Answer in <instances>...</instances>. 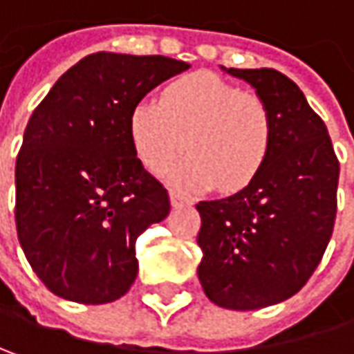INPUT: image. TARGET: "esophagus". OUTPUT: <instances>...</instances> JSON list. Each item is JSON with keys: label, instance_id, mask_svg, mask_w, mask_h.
<instances>
[{"label": "esophagus", "instance_id": "esophagus-1", "mask_svg": "<svg viewBox=\"0 0 354 354\" xmlns=\"http://www.w3.org/2000/svg\"><path fill=\"white\" fill-rule=\"evenodd\" d=\"M170 203H172V207H174V209H178V207L188 205L190 201H188L184 194H180V192H170Z\"/></svg>", "mask_w": 354, "mask_h": 354}]
</instances>
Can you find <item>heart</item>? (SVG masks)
I'll list each match as a JSON object with an SVG mask.
<instances>
[{
	"label": "heart",
	"instance_id": "b5f03b06",
	"mask_svg": "<svg viewBox=\"0 0 354 354\" xmlns=\"http://www.w3.org/2000/svg\"><path fill=\"white\" fill-rule=\"evenodd\" d=\"M129 138L140 162L164 174L186 149L188 160L168 174L182 192L218 186L237 192L270 156L272 113L251 93L212 73H194L166 86L162 103L144 99L129 113Z\"/></svg>",
	"mask_w": 354,
	"mask_h": 354
}]
</instances>
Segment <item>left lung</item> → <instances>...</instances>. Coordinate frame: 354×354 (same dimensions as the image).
Returning <instances> with one entry per match:
<instances>
[{
  "mask_svg": "<svg viewBox=\"0 0 354 354\" xmlns=\"http://www.w3.org/2000/svg\"><path fill=\"white\" fill-rule=\"evenodd\" d=\"M272 113L270 156L243 190L201 201L198 279L210 302L257 310L304 288L333 237L338 160L324 121L294 81L273 68H225Z\"/></svg>",
  "mask_w": 354,
  "mask_h": 354,
  "instance_id": "8db88e82",
  "label": "left lung"
}]
</instances>
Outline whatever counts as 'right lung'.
Masks as SVG:
<instances>
[{
  "label": "right lung",
  "instance_id": "obj_1",
  "mask_svg": "<svg viewBox=\"0 0 354 354\" xmlns=\"http://www.w3.org/2000/svg\"><path fill=\"white\" fill-rule=\"evenodd\" d=\"M188 68L168 56L88 54L34 109L16 160V229L52 294L107 304L136 281V241L168 216L170 198L133 149L129 113Z\"/></svg>",
  "mask_w": 354,
  "mask_h": 354
}]
</instances>
